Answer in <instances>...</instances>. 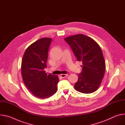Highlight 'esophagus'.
<instances>
[{
	"mask_svg": "<svg viewBox=\"0 0 125 125\" xmlns=\"http://www.w3.org/2000/svg\"><path fill=\"white\" fill-rule=\"evenodd\" d=\"M67 76H68V74H60V77H61V78H64Z\"/></svg>",
	"mask_w": 125,
	"mask_h": 125,
	"instance_id": "1",
	"label": "esophagus"
}]
</instances>
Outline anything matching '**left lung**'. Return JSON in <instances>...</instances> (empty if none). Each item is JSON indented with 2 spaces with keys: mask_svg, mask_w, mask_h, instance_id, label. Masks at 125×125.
<instances>
[{
  "mask_svg": "<svg viewBox=\"0 0 125 125\" xmlns=\"http://www.w3.org/2000/svg\"><path fill=\"white\" fill-rule=\"evenodd\" d=\"M64 40L70 45L79 61L82 62V72L74 85L83 94H91L98 88L104 77L105 62L102 50L93 39L83 34H75Z\"/></svg>",
  "mask_w": 125,
  "mask_h": 125,
  "instance_id": "8db88e82",
  "label": "left lung"
}]
</instances>
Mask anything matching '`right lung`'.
I'll use <instances>...</instances> for the list:
<instances>
[{
	"instance_id": "1",
	"label": "right lung",
	"mask_w": 125,
	"mask_h": 125,
	"mask_svg": "<svg viewBox=\"0 0 125 125\" xmlns=\"http://www.w3.org/2000/svg\"><path fill=\"white\" fill-rule=\"evenodd\" d=\"M52 39H40L26 50L22 61L21 74L23 82L31 93L40 98H48L57 91V75L45 73L48 52Z\"/></svg>"
}]
</instances>
